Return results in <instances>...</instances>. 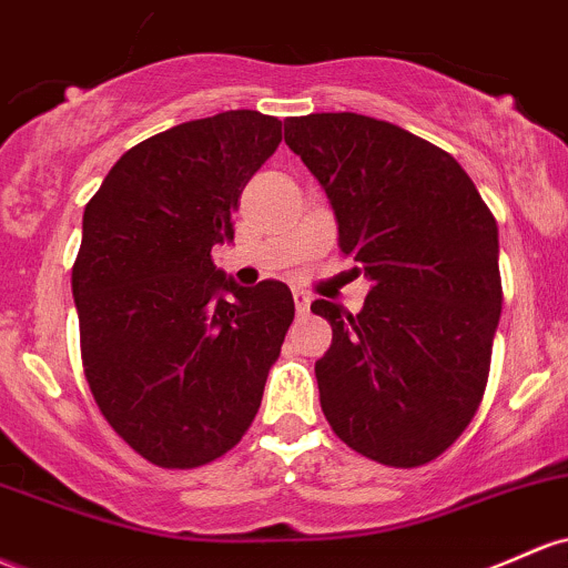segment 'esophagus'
Returning a JSON list of instances; mask_svg holds the SVG:
<instances>
[{
	"label": "esophagus",
	"instance_id": "esophagus-1",
	"mask_svg": "<svg viewBox=\"0 0 568 568\" xmlns=\"http://www.w3.org/2000/svg\"><path fill=\"white\" fill-rule=\"evenodd\" d=\"M294 304H296V313H307L310 304H313V296L307 291H294Z\"/></svg>",
	"mask_w": 568,
	"mask_h": 568
}]
</instances>
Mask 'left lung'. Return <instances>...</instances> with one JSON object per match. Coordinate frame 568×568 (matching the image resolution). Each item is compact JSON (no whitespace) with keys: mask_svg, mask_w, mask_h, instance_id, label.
<instances>
[{"mask_svg":"<svg viewBox=\"0 0 568 568\" xmlns=\"http://www.w3.org/2000/svg\"><path fill=\"white\" fill-rule=\"evenodd\" d=\"M285 145L332 204L339 251L372 280L358 315L315 298L332 347L315 361L334 434L361 456L420 466L471 423L501 317L498 226L450 153L396 123L313 112Z\"/></svg>","mask_w":568,"mask_h":568,"instance_id":"obj_1","label":"left lung"}]
</instances>
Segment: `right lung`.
Listing matches in <instances>:
<instances>
[{
	"mask_svg": "<svg viewBox=\"0 0 568 568\" xmlns=\"http://www.w3.org/2000/svg\"><path fill=\"white\" fill-rule=\"evenodd\" d=\"M283 121L229 110L126 151L83 213L72 266L85 379L118 436L166 469L232 450L294 321L280 280L242 288L213 264Z\"/></svg>",
	"mask_w": 568,
	"mask_h": 568,
	"instance_id": "1",
	"label": "right lung"
}]
</instances>
